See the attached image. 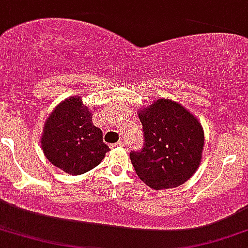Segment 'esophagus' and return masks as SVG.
Returning a JSON list of instances; mask_svg holds the SVG:
<instances>
[{
    "label": "esophagus",
    "instance_id": "esophagus-1",
    "mask_svg": "<svg viewBox=\"0 0 248 248\" xmlns=\"http://www.w3.org/2000/svg\"><path fill=\"white\" fill-rule=\"evenodd\" d=\"M120 146H122V142H118V143L111 144V145H109L111 149H115V147H120Z\"/></svg>",
    "mask_w": 248,
    "mask_h": 248
}]
</instances>
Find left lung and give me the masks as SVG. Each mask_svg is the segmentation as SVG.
<instances>
[{
    "instance_id": "1",
    "label": "left lung",
    "mask_w": 248,
    "mask_h": 248,
    "mask_svg": "<svg viewBox=\"0 0 248 248\" xmlns=\"http://www.w3.org/2000/svg\"><path fill=\"white\" fill-rule=\"evenodd\" d=\"M139 117L144 145L130 152L137 176L155 190L186 183L202 161V124L181 104L165 98L140 109Z\"/></svg>"
}]
</instances>
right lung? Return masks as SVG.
I'll list each match as a JSON object with an SVG mask.
<instances>
[{"label":"right lung","mask_w":248,"mask_h":248,"mask_svg":"<svg viewBox=\"0 0 248 248\" xmlns=\"http://www.w3.org/2000/svg\"><path fill=\"white\" fill-rule=\"evenodd\" d=\"M41 146L52 165L70 175H80L101 164L108 146L93 126L92 109L80 96L68 97L46 119Z\"/></svg>","instance_id":"obj_1"}]
</instances>
